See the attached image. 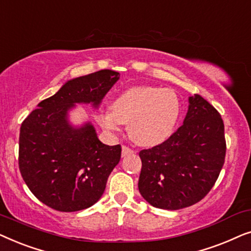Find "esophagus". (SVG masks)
I'll use <instances>...</instances> for the list:
<instances>
[{
    "instance_id": "obj_1",
    "label": "esophagus",
    "mask_w": 251,
    "mask_h": 251,
    "mask_svg": "<svg viewBox=\"0 0 251 251\" xmlns=\"http://www.w3.org/2000/svg\"><path fill=\"white\" fill-rule=\"evenodd\" d=\"M132 153H133V151L131 149H129V147H126V146L122 147V157L128 156L129 154H132Z\"/></svg>"
}]
</instances>
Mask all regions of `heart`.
<instances>
[{
	"instance_id": "obj_1",
	"label": "heart",
	"mask_w": 251,
	"mask_h": 251,
	"mask_svg": "<svg viewBox=\"0 0 251 251\" xmlns=\"http://www.w3.org/2000/svg\"><path fill=\"white\" fill-rule=\"evenodd\" d=\"M112 111H101L97 122L108 132L121 131L129 123V133L140 146L153 147L173 135L180 116V100L170 89L132 87L126 89L112 102Z\"/></svg>"
}]
</instances>
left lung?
Returning a JSON list of instances; mask_svg holds the SVG:
<instances>
[{
    "instance_id": "8db88e82",
    "label": "left lung",
    "mask_w": 251,
    "mask_h": 251,
    "mask_svg": "<svg viewBox=\"0 0 251 251\" xmlns=\"http://www.w3.org/2000/svg\"><path fill=\"white\" fill-rule=\"evenodd\" d=\"M225 152L221 114L200 95L191 96L183 126L161 145L139 153L140 194L167 210L193 205L214 186Z\"/></svg>"
}]
</instances>
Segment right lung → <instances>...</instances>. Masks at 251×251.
Wrapping results in <instances>:
<instances>
[{
	"label": "right lung",
	"instance_id": "1",
	"mask_svg": "<svg viewBox=\"0 0 251 251\" xmlns=\"http://www.w3.org/2000/svg\"><path fill=\"white\" fill-rule=\"evenodd\" d=\"M120 73L101 70L68 80L22 123L19 169L30 192L48 207L72 212L94 205L121 159V146L98 139L90 121L73 125L76 105L99 108Z\"/></svg>",
	"mask_w": 251,
	"mask_h": 251
}]
</instances>
